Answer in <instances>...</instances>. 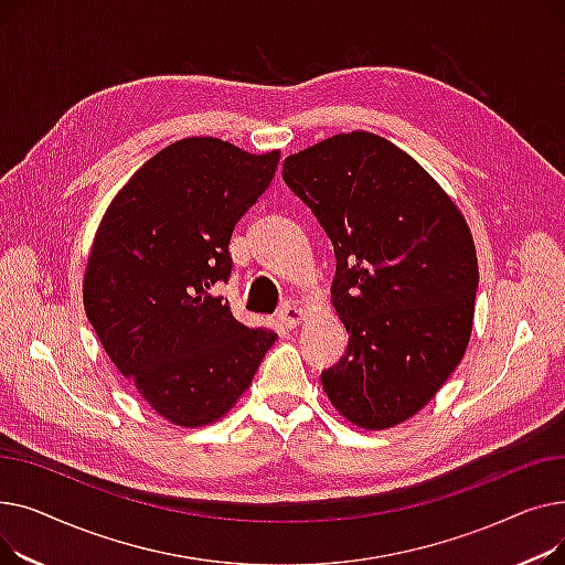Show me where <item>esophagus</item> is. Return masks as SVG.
Returning <instances> with one entry per match:
<instances>
[{"mask_svg": "<svg viewBox=\"0 0 565 565\" xmlns=\"http://www.w3.org/2000/svg\"><path fill=\"white\" fill-rule=\"evenodd\" d=\"M279 320L286 324V328H300V322L307 318V311L302 307H295V305H284L279 309Z\"/></svg>", "mask_w": 565, "mask_h": 565, "instance_id": "1", "label": "esophagus"}]
</instances>
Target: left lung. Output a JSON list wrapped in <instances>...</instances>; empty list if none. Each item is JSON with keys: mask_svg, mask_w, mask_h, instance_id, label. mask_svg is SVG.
Masks as SVG:
<instances>
[{"mask_svg": "<svg viewBox=\"0 0 565 565\" xmlns=\"http://www.w3.org/2000/svg\"><path fill=\"white\" fill-rule=\"evenodd\" d=\"M284 181L337 256L330 292L348 350L322 390L348 424L394 428L428 405L469 345L479 258L467 220L417 160L366 130L288 156Z\"/></svg>", "mask_w": 565, "mask_h": 565, "instance_id": "left-lung-1", "label": "left lung"}]
</instances>
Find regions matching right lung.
<instances>
[{"mask_svg": "<svg viewBox=\"0 0 565 565\" xmlns=\"http://www.w3.org/2000/svg\"><path fill=\"white\" fill-rule=\"evenodd\" d=\"M281 153L188 137L116 192L86 258L88 322L137 394L173 426L224 419L277 341L235 320L217 281L231 233L275 178Z\"/></svg>", "mask_w": 565, "mask_h": 565, "instance_id": "1", "label": "right lung"}]
</instances>
